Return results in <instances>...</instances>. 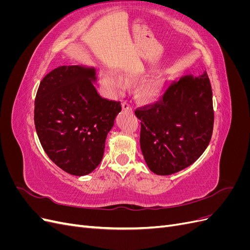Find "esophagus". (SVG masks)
<instances>
[{
  "label": "esophagus",
  "instance_id": "1",
  "mask_svg": "<svg viewBox=\"0 0 250 250\" xmlns=\"http://www.w3.org/2000/svg\"><path fill=\"white\" fill-rule=\"evenodd\" d=\"M121 106H122V110L123 111H129V112H132V108L129 104H128L127 102H122V104H121Z\"/></svg>",
  "mask_w": 250,
  "mask_h": 250
}]
</instances>
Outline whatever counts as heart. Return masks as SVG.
<instances>
[{"instance_id": "heart-1", "label": "heart", "mask_w": 250, "mask_h": 250, "mask_svg": "<svg viewBox=\"0 0 250 250\" xmlns=\"http://www.w3.org/2000/svg\"><path fill=\"white\" fill-rule=\"evenodd\" d=\"M146 71L142 67L125 70L120 75L107 72L104 75V81L113 93L122 94L127 89V86L140 81L145 77ZM164 92V81L161 78H151L143 82L138 92L139 99L144 103H152L161 98Z\"/></svg>"}]
</instances>
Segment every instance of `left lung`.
<instances>
[{
  "mask_svg": "<svg viewBox=\"0 0 250 250\" xmlns=\"http://www.w3.org/2000/svg\"><path fill=\"white\" fill-rule=\"evenodd\" d=\"M140 145L150 171L171 175L191 166L208 146L214 127L213 92L207 74L185 75L161 101L135 110Z\"/></svg>",
  "mask_w": 250,
  "mask_h": 250,
  "instance_id": "left-lung-1",
  "label": "left lung"
}]
</instances>
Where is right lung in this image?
Masks as SVG:
<instances>
[{"label":"right lung","instance_id":"right-lung-1","mask_svg":"<svg viewBox=\"0 0 250 250\" xmlns=\"http://www.w3.org/2000/svg\"><path fill=\"white\" fill-rule=\"evenodd\" d=\"M94 66L60 65L42 78L34 103V124L44 152L60 169L87 175L102 161L105 140L121 111L103 99Z\"/></svg>","mask_w":250,"mask_h":250}]
</instances>
